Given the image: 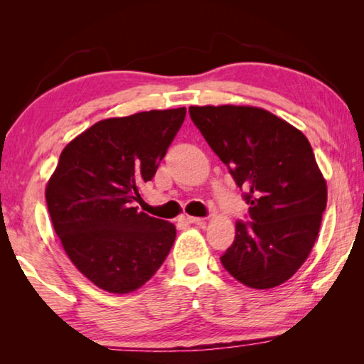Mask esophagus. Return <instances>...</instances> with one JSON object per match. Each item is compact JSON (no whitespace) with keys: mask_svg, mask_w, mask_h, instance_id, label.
I'll list each match as a JSON object with an SVG mask.
<instances>
[{"mask_svg":"<svg viewBox=\"0 0 364 364\" xmlns=\"http://www.w3.org/2000/svg\"><path fill=\"white\" fill-rule=\"evenodd\" d=\"M181 220L186 221V223H194V225H200L202 221H204L199 217H189V215H184V217H181Z\"/></svg>","mask_w":364,"mask_h":364,"instance_id":"obj_1","label":"esophagus"}]
</instances>
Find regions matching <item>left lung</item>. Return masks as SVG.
Returning a JSON list of instances; mask_svg holds the SVG:
<instances>
[{
    "instance_id": "left-lung-1",
    "label": "left lung",
    "mask_w": 364,
    "mask_h": 364,
    "mask_svg": "<svg viewBox=\"0 0 364 364\" xmlns=\"http://www.w3.org/2000/svg\"><path fill=\"white\" fill-rule=\"evenodd\" d=\"M189 114L250 205V221H236L221 263L252 289L282 284L315 245L328 202L310 143L264 109L191 106Z\"/></svg>"
}]
</instances>
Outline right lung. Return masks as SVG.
<instances>
[{
    "mask_svg": "<svg viewBox=\"0 0 364 364\" xmlns=\"http://www.w3.org/2000/svg\"><path fill=\"white\" fill-rule=\"evenodd\" d=\"M184 117L180 107L97 122L65 146L48 181L49 217L65 254L104 291H136L175 242V225L132 205Z\"/></svg>",
    "mask_w": 364,
    "mask_h": 364,
    "instance_id": "obj_1",
    "label": "right lung"
}]
</instances>
